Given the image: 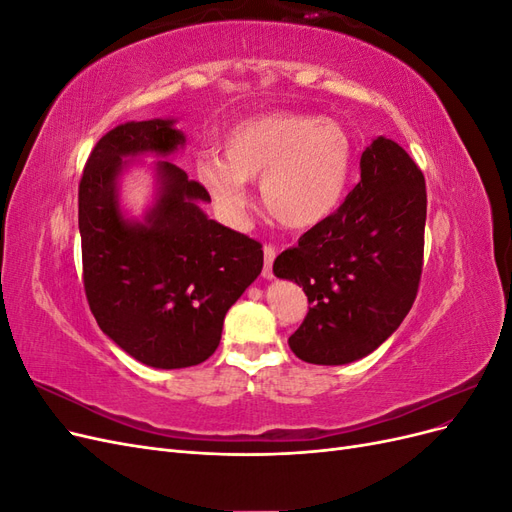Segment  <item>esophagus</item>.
Wrapping results in <instances>:
<instances>
[{
    "label": "esophagus",
    "instance_id": "esophagus-1",
    "mask_svg": "<svg viewBox=\"0 0 512 512\" xmlns=\"http://www.w3.org/2000/svg\"><path fill=\"white\" fill-rule=\"evenodd\" d=\"M273 260H275V247L265 245V265H262V277L271 280L273 277Z\"/></svg>",
    "mask_w": 512,
    "mask_h": 512
}]
</instances>
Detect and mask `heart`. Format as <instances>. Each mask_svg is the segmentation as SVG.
I'll return each instance as SVG.
<instances>
[{"label":"heart","instance_id":"1","mask_svg":"<svg viewBox=\"0 0 512 512\" xmlns=\"http://www.w3.org/2000/svg\"><path fill=\"white\" fill-rule=\"evenodd\" d=\"M352 168V143L337 121L307 113H267L237 123L224 136V160L205 156L198 179L228 218L250 207L247 181L275 222L316 226L342 203Z\"/></svg>","mask_w":512,"mask_h":512}]
</instances>
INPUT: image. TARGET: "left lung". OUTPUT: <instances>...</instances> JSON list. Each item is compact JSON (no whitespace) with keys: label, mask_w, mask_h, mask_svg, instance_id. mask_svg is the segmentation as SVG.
Wrapping results in <instances>:
<instances>
[{"label":"left lung","mask_w":512,"mask_h":512,"mask_svg":"<svg viewBox=\"0 0 512 512\" xmlns=\"http://www.w3.org/2000/svg\"><path fill=\"white\" fill-rule=\"evenodd\" d=\"M425 218L421 168L378 136L363 151L361 181L344 203L273 262V273L303 286L309 301L288 337L301 361H359L397 331L421 282Z\"/></svg>","instance_id":"obj_1"}]
</instances>
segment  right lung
<instances>
[{"mask_svg": "<svg viewBox=\"0 0 512 512\" xmlns=\"http://www.w3.org/2000/svg\"><path fill=\"white\" fill-rule=\"evenodd\" d=\"M185 145L173 119L128 121L89 153L79 183L83 284L98 327L136 361L181 369L220 346L224 316L262 271V245L209 220V192L168 160L145 220L119 207L126 162Z\"/></svg>", "mask_w": 512, "mask_h": 512, "instance_id": "1", "label": "right lung"}]
</instances>
